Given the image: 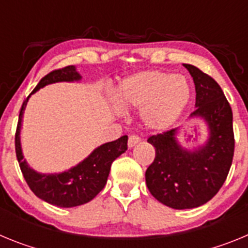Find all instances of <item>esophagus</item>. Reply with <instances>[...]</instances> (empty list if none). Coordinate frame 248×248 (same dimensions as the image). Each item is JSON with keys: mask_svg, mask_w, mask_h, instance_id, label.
Wrapping results in <instances>:
<instances>
[{"mask_svg": "<svg viewBox=\"0 0 248 248\" xmlns=\"http://www.w3.org/2000/svg\"><path fill=\"white\" fill-rule=\"evenodd\" d=\"M140 140L141 139H140L139 135H135V134L130 135V137H129V140H128V146L129 148H133V146L137 145V144L139 143Z\"/></svg>", "mask_w": 248, "mask_h": 248, "instance_id": "1", "label": "esophagus"}]
</instances>
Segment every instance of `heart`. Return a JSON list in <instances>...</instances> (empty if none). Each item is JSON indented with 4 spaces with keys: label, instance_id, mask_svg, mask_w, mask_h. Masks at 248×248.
Listing matches in <instances>:
<instances>
[{
    "label": "heart",
    "instance_id": "obj_1",
    "mask_svg": "<svg viewBox=\"0 0 248 248\" xmlns=\"http://www.w3.org/2000/svg\"><path fill=\"white\" fill-rule=\"evenodd\" d=\"M190 85L184 77L160 71L141 72L123 82L118 102L123 108L143 107L145 125L163 130L172 125L190 100Z\"/></svg>",
    "mask_w": 248,
    "mask_h": 248
}]
</instances>
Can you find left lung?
<instances>
[{"label": "left lung", "instance_id": "obj_1", "mask_svg": "<svg viewBox=\"0 0 248 248\" xmlns=\"http://www.w3.org/2000/svg\"><path fill=\"white\" fill-rule=\"evenodd\" d=\"M196 89V109L191 117L209 124L210 138L205 146L187 151L175 140L177 129L151 135L155 159L146 169L150 194L164 205L176 210L194 209L211 200L229 175L235 135L232 109L217 82L191 64H184Z\"/></svg>", "mask_w": 248, "mask_h": 248}]
</instances>
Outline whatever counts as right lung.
<instances>
[{
  "label": "right lung",
  "mask_w": 248,
  "mask_h": 248,
  "mask_svg": "<svg viewBox=\"0 0 248 248\" xmlns=\"http://www.w3.org/2000/svg\"><path fill=\"white\" fill-rule=\"evenodd\" d=\"M78 79H80V76L77 73L76 68L73 65H67L59 69H54L43 77L31 94H33L39 88L50 83L72 82ZM28 98L30 95L26 98L19 110L16 135H15L16 156L26 183L36 196L50 205H56L59 207H74L88 202L102 191L107 184L111 163L128 149V137L123 135L114 141L103 144L95 149L87 159L83 160L82 163L68 171L54 175L38 174L32 170L23 159L21 143H19L22 115Z\"/></svg>",
  "instance_id": "1"
}]
</instances>
